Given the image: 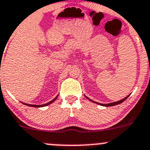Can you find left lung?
Segmentation results:
<instances>
[{
    "label": "left lung",
    "instance_id": "1",
    "mask_svg": "<svg viewBox=\"0 0 150 150\" xmlns=\"http://www.w3.org/2000/svg\"><path fill=\"white\" fill-rule=\"evenodd\" d=\"M129 95H130V94H129ZM129 95H128V96H127L126 97H125V98H124V99H121V100H120V101H117V102H112V103H110V104H101V103H98V102H93V101H92L91 99H89V98H88L87 96H86V97L88 99H89V100H90L91 102H94V103H96V104H99V105L104 106V107H112V106L117 105V104H119L122 103V102H123L124 101H125V99H126L127 98H128V96H129Z\"/></svg>",
    "mask_w": 150,
    "mask_h": 150
}]
</instances>
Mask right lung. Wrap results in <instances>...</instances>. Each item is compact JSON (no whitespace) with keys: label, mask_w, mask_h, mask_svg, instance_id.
<instances>
[{"label":"right lung","mask_w":150,"mask_h":150,"mask_svg":"<svg viewBox=\"0 0 150 150\" xmlns=\"http://www.w3.org/2000/svg\"><path fill=\"white\" fill-rule=\"evenodd\" d=\"M58 96H59V95H57V96H56V97L54 98V99H53V100H51V102H48V103L44 104H40V105H37V104H26V103H24V102H22V104H25V105H27V106H30V107H46V106H48V105H49V104H51V103H53V102H54V101H55L56 99H57V97H58Z\"/></svg>","instance_id":"1"}]
</instances>
